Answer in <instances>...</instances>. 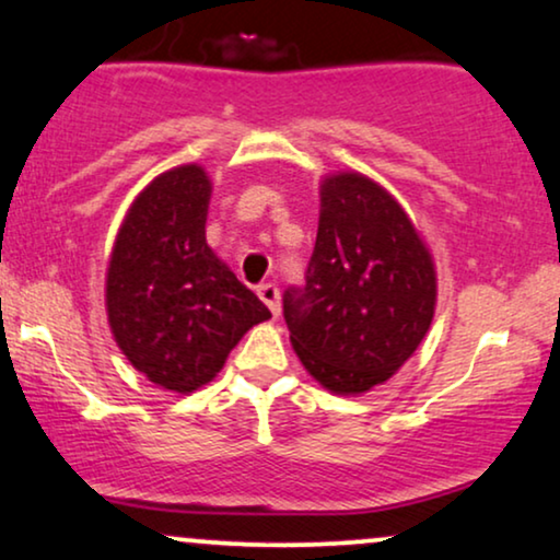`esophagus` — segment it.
Here are the masks:
<instances>
[{"mask_svg": "<svg viewBox=\"0 0 560 560\" xmlns=\"http://www.w3.org/2000/svg\"><path fill=\"white\" fill-rule=\"evenodd\" d=\"M258 296L260 300H264V304L268 310H271V315L276 317L281 312V304H279V289H276V284H271V281H268V284H260L258 289Z\"/></svg>", "mask_w": 560, "mask_h": 560, "instance_id": "1", "label": "esophagus"}]
</instances>
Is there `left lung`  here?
<instances>
[{
    "label": "left lung",
    "instance_id": "1",
    "mask_svg": "<svg viewBox=\"0 0 560 560\" xmlns=\"http://www.w3.org/2000/svg\"><path fill=\"white\" fill-rule=\"evenodd\" d=\"M432 312L435 268L392 194L361 174L325 178L304 287L284 292L304 369L330 392H369L415 353Z\"/></svg>",
    "mask_w": 560,
    "mask_h": 560
}]
</instances>
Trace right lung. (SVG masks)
I'll return each mask as SVG.
<instances>
[{"mask_svg": "<svg viewBox=\"0 0 560 560\" xmlns=\"http://www.w3.org/2000/svg\"><path fill=\"white\" fill-rule=\"evenodd\" d=\"M210 178L166 171L140 191L107 271V315L119 350L163 389L212 382L230 350L271 312L205 237Z\"/></svg>", "mask_w": 560, "mask_h": 560, "instance_id": "1", "label": "right lung"}]
</instances>
